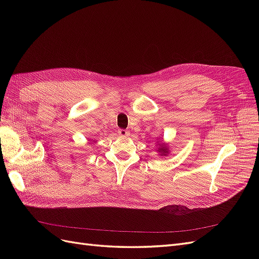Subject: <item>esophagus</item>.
<instances>
[{
	"instance_id": "1",
	"label": "esophagus",
	"mask_w": 259,
	"mask_h": 259,
	"mask_svg": "<svg viewBox=\"0 0 259 259\" xmlns=\"http://www.w3.org/2000/svg\"><path fill=\"white\" fill-rule=\"evenodd\" d=\"M117 133H119V135L122 136V137H126V136L131 135V133L126 130H119V132H117Z\"/></svg>"
}]
</instances>
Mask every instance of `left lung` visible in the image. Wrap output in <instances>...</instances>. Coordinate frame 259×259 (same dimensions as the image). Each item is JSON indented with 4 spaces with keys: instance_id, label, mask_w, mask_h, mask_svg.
I'll return each instance as SVG.
<instances>
[{
    "instance_id": "8db88e82",
    "label": "left lung",
    "mask_w": 259,
    "mask_h": 259,
    "mask_svg": "<svg viewBox=\"0 0 259 259\" xmlns=\"http://www.w3.org/2000/svg\"><path fill=\"white\" fill-rule=\"evenodd\" d=\"M156 150L158 151L159 155H161L162 158H165V156H167L169 154V147H168V144L167 143H164L163 140H159V142H156Z\"/></svg>"
}]
</instances>
